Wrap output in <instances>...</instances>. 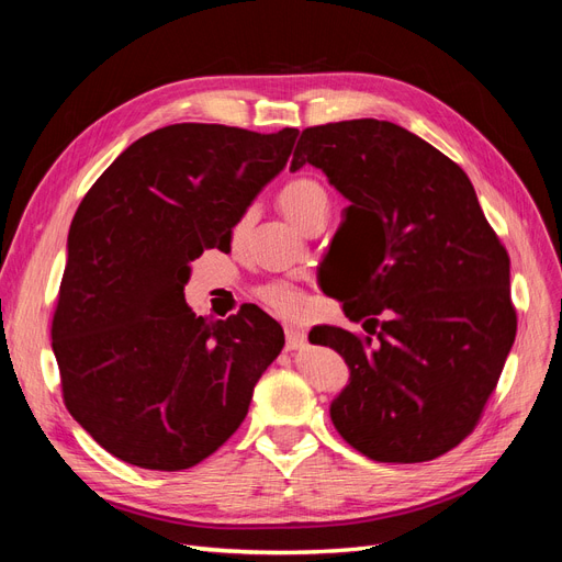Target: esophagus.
<instances>
[{
    "label": "esophagus",
    "instance_id": "1",
    "mask_svg": "<svg viewBox=\"0 0 562 562\" xmlns=\"http://www.w3.org/2000/svg\"><path fill=\"white\" fill-rule=\"evenodd\" d=\"M307 342V333L297 326H285V349H297Z\"/></svg>",
    "mask_w": 562,
    "mask_h": 562
}]
</instances>
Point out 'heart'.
<instances>
[{"label": "heart", "instance_id": "b5f03b06", "mask_svg": "<svg viewBox=\"0 0 562 562\" xmlns=\"http://www.w3.org/2000/svg\"><path fill=\"white\" fill-rule=\"evenodd\" d=\"M277 203L288 220H293L297 227H302L304 220H307L316 209L326 206L328 196H326V190H323L316 180L300 178L283 187L277 196ZM260 295L271 310L283 316H302L307 312V300H304L300 288L291 283L265 285Z\"/></svg>", "mask_w": 562, "mask_h": 562}]
</instances>
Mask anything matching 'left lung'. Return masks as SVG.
Listing matches in <instances>:
<instances>
[{
  "instance_id": "8db88e82",
  "label": "left lung",
  "mask_w": 562,
  "mask_h": 562,
  "mask_svg": "<svg viewBox=\"0 0 562 562\" xmlns=\"http://www.w3.org/2000/svg\"><path fill=\"white\" fill-rule=\"evenodd\" d=\"M307 164L349 201L353 269L335 297L375 335L310 333L349 366L330 419L375 462H429L473 431L514 347L508 255L462 168L403 126L304 128L291 171Z\"/></svg>"
}]
</instances>
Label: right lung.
<instances>
[{
    "label": "right lung",
    "instance_id": "obj_1",
    "mask_svg": "<svg viewBox=\"0 0 562 562\" xmlns=\"http://www.w3.org/2000/svg\"><path fill=\"white\" fill-rule=\"evenodd\" d=\"M297 128L173 124L128 145L79 203L54 316L63 398L122 462L182 471L239 429L283 349L262 310L192 314L203 250H227L252 199L291 157Z\"/></svg>",
    "mask_w": 562,
    "mask_h": 562
}]
</instances>
